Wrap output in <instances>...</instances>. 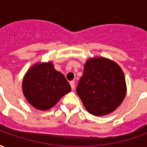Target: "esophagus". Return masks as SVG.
<instances>
[{
  "label": "esophagus",
  "mask_w": 147,
  "mask_h": 147,
  "mask_svg": "<svg viewBox=\"0 0 147 147\" xmlns=\"http://www.w3.org/2000/svg\"><path fill=\"white\" fill-rule=\"evenodd\" d=\"M70 85H71V89L72 90L75 89V81H71Z\"/></svg>",
  "instance_id": "34e87169"
}]
</instances>
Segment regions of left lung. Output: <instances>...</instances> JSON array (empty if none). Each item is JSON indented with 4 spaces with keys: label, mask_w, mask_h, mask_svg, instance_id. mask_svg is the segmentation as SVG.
I'll return each mask as SVG.
<instances>
[{
    "label": "left lung",
    "mask_w": 147,
    "mask_h": 147,
    "mask_svg": "<svg viewBox=\"0 0 147 147\" xmlns=\"http://www.w3.org/2000/svg\"><path fill=\"white\" fill-rule=\"evenodd\" d=\"M76 91L90 113L94 116L111 113L120 106L126 95L123 70L108 58H90L84 64Z\"/></svg>",
    "instance_id": "obj_1"
}]
</instances>
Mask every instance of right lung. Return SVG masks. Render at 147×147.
I'll use <instances>...</instances> for the list:
<instances>
[{"mask_svg": "<svg viewBox=\"0 0 147 147\" xmlns=\"http://www.w3.org/2000/svg\"><path fill=\"white\" fill-rule=\"evenodd\" d=\"M22 89L25 98L34 108L45 111L70 92L71 86L64 75L56 70L49 61L36 63L28 69Z\"/></svg>", "mask_w": 147, "mask_h": 147, "instance_id": "right-lung-1", "label": "right lung"}]
</instances>
